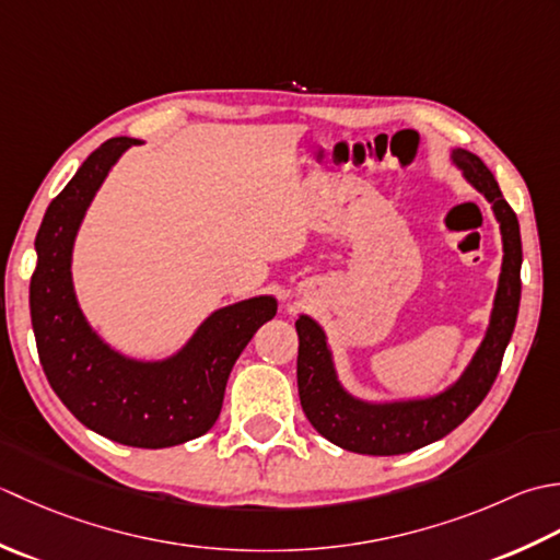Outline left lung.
Masks as SVG:
<instances>
[{"instance_id": "8db88e82", "label": "left lung", "mask_w": 560, "mask_h": 560, "mask_svg": "<svg viewBox=\"0 0 560 560\" xmlns=\"http://www.w3.org/2000/svg\"><path fill=\"white\" fill-rule=\"evenodd\" d=\"M454 162L464 178L481 190L493 205L503 234V272L495 294L493 316L481 348L476 350L462 380L447 392L420 401L401 404H364L352 398L336 380L334 360L326 346L324 330L310 316L296 318L300 355H296V386L310 423L338 447L358 454L392 456L425 447L462 425L493 386L503 364L505 348L515 330L522 294V238L515 210L510 208L498 180L476 154L454 150Z\"/></svg>"}]
</instances>
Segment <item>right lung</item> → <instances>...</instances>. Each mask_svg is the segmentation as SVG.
I'll return each mask as SVG.
<instances>
[{"label": "right lung", "instance_id": "right-lung-1", "mask_svg": "<svg viewBox=\"0 0 560 560\" xmlns=\"http://www.w3.org/2000/svg\"><path fill=\"white\" fill-rule=\"evenodd\" d=\"M132 144V137L101 144L45 210L31 278V322L43 372L79 423L128 447L162 450L214 425L236 358L276 316L278 304L272 296H254L224 306L164 362L122 358L89 328L72 290L74 236L110 166Z\"/></svg>", "mask_w": 560, "mask_h": 560}]
</instances>
